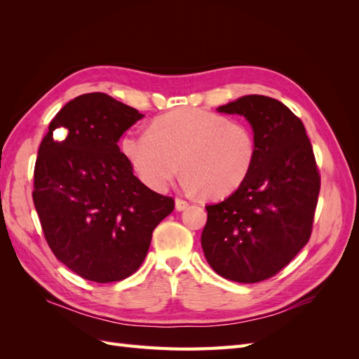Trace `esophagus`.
Masks as SVG:
<instances>
[{
  "instance_id": "obj_1",
  "label": "esophagus",
  "mask_w": 359,
  "mask_h": 359,
  "mask_svg": "<svg viewBox=\"0 0 359 359\" xmlns=\"http://www.w3.org/2000/svg\"><path fill=\"white\" fill-rule=\"evenodd\" d=\"M175 208L178 210V211H182V210H186V208H189V202L187 201H184V199H177L175 201Z\"/></svg>"
}]
</instances>
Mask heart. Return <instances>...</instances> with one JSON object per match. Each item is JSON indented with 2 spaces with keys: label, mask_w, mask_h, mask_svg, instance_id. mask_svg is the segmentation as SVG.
<instances>
[{
  "label": "heart",
  "mask_w": 359,
  "mask_h": 359,
  "mask_svg": "<svg viewBox=\"0 0 359 359\" xmlns=\"http://www.w3.org/2000/svg\"><path fill=\"white\" fill-rule=\"evenodd\" d=\"M121 153L149 189L166 190L181 169L189 191L219 199L233 193L248 177L256 139L245 123L198 107L154 119L149 130H128Z\"/></svg>",
  "instance_id": "1"
}]
</instances>
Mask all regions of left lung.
<instances>
[{"instance_id": "obj_1", "label": "left lung", "mask_w": 359, "mask_h": 359, "mask_svg": "<svg viewBox=\"0 0 359 359\" xmlns=\"http://www.w3.org/2000/svg\"><path fill=\"white\" fill-rule=\"evenodd\" d=\"M244 115L256 139L248 177L223 202L206 205L201 243L217 274L257 283L280 273L310 240L320 175L301 119L281 102L245 95L219 107Z\"/></svg>"}]
</instances>
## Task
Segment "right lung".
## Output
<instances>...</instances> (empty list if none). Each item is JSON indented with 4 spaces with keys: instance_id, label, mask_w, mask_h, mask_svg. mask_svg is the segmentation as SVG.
Here are the masks:
<instances>
[{
    "instance_id": "right-lung-1",
    "label": "right lung",
    "mask_w": 359,
    "mask_h": 359,
    "mask_svg": "<svg viewBox=\"0 0 359 359\" xmlns=\"http://www.w3.org/2000/svg\"><path fill=\"white\" fill-rule=\"evenodd\" d=\"M144 115L103 93L82 94L53 116L34 166V201L52 253L95 283L132 276L175 201L133 173L119 137Z\"/></svg>"
}]
</instances>
